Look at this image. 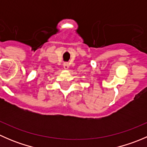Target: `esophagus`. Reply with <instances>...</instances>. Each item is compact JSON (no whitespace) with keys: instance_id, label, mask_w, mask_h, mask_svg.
<instances>
[{"instance_id":"obj_1","label":"esophagus","mask_w":147,"mask_h":147,"mask_svg":"<svg viewBox=\"0 0 147 147\" xmlns=\"http://www.w3.org/2000/svg\"><path fill=\"white\" fill-rule=\"evenodd\" d=\"M63 67H64L65 69H68V68H69V64L67 63H65L63 64Z\"/></svg>"}]
</instances>
